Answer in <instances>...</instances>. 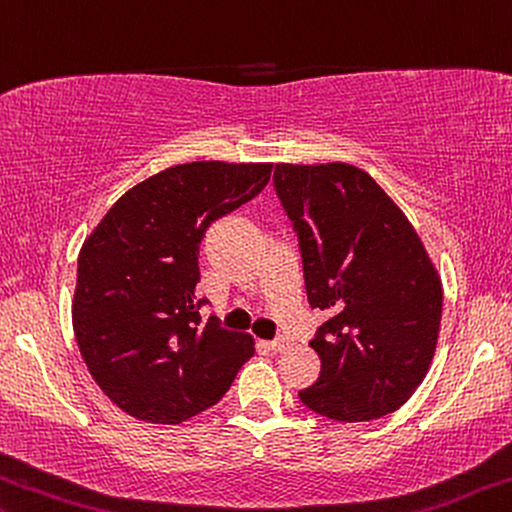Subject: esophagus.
<instances>
[{"label":"esophagus","mask_w":512,"mask_h":512,"mask_svg":"<svg viewBox=\"0 0 512 512\" xmlns=\"http://www.w3.org/2000/svg\"><path fill=\"white\" fill-rule=\"evenodd\" d=\"M265 345H267V350L281 352V350L288 348V338H274V341H267Z\"/></svg>","instance_id":"esophagus-1"}]
</instances>
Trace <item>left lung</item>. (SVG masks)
<instances>
[{"label": "left lung", "mask_w": 512, "mask_h": 512, "mask_svg": "<svg viewBox=\"0 0 512 512\" xmlns=\"http://www.w3.org/2000/svg\"><path fill=\"white\" fill-rule=\"evenodd\" d=\"M272 180L297 235L311 309L329 316L309 343L320 377L300 400L345 423L396 412L426 377L442 320V281L419 235L350 164H277Z\"/></svg>", "instance_id": "1"}]
</instances>
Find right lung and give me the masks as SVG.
I'll use <instances>...</instances> for the list:
<instances>
[{"label": "right lung", "mask_w": 512, "mask_h": 512, "mask_svg": "<svg viewBox=\"0 0 512 512\" xmlns=\"http://www.w3.org/2000/svg\"><path fill=\"white\" fill-rule=\"evenodd\" d=\"M272 164L190 162L125 192L77 258L73 329L105 396L135 419L180 423L229 391L247 334L201 318L199 245L215 219L265 190Z\"/></svg>", "instance_id": "right-lung-1"}]
</instances>
